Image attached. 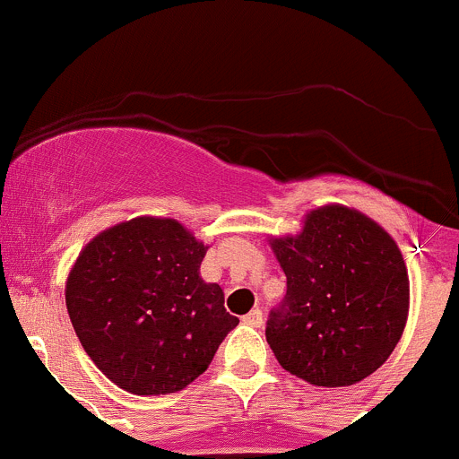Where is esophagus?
Instances as JSON below:
<instances>
[{
	"label": "esophagus",
	"instance_id": "obj_1",
	"mask_svg": "<svg viewBox=\"0 0 459 459\" xmlns=\"http://www.w3.org/2000/svg\"><path fill=\"white\" fill-rule=\"evenodd\" d=\"M242 321L244 324H249V326L260 328L263 326V310H258V307H255V310H251L249 315H244Z\"/></svg>",
	"mask_w": 459,
	"mask_h": 459
}]
</instances>
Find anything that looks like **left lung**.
<instances>
[{"label":"left lung","instance_id":"1","mask_svg":"<svg viewBox=\"0 0 459 459\" xmlns=\"http://www.w3.org/2000/svg\"><path fill=\"white\" fill-rule=\"evenodd\" d=\"M272 249L288 292L264 335L282 369L319 387L374 374L403 335L410 306L408 269L389 233L358 210L326 205Z\"/></svg>","mask_w":459,"mask_h":459}]
</instances>
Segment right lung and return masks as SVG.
<instances>
[{
	"instance_id": "obj_1",
	"label": "right lung",
	"mask_w": 459,
	"mask_h": 459,
	"mask_svg": "<svg viewBox=\"0 0 459 459\" xmlns=\"http://www.w3.org/2000/svg\"><path fill=\"white\" fill-rule=\"evenodd\" d=\"M205 249L178 221L138 217L100 233L76 258L65 288L72 326L126 392L183 389L239 324L220 285L201 281Z\"/></svg>"
}]
</instances>
